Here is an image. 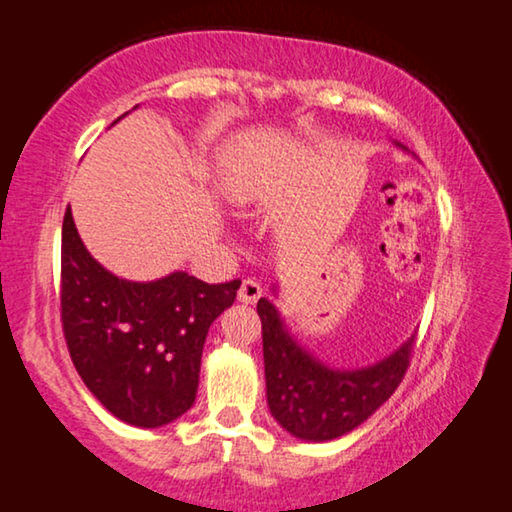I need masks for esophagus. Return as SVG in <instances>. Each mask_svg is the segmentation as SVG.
Returning <instances> with one entry per match:
<instances>
[{
  "mask_svg": "<svg viewBox=\"0 0 512 512\" xmlns=\"http://www.w3.org/2000/svg\"><path fill=\"white\" fill-rule=\"evenodd\" d=\"M259 296H262V285H259L255 278L241 280V287H239V301L241 303H255Z\"/></svg>",
  "mask_w": 512,
  "mask_h": 512,
  "instance_id": "1",
  "label": "esophagus"
}]
</instances>
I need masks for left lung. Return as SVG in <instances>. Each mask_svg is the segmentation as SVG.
Listing matches in <instances>:
<instances>
[{
	"mask_svg": "<svg viewBox=\"0 0 512 512\" xmlns=\"http://www.w3.org/2000/svg\"><path fill=\"white\" fill-rule=\"evenodd\" d=\"M257 315L262 319L266 402L271 416L296 439L331 441L352 432L391 398L409 368L414 335L384 361L338 370L305 352L269 299L257 301Z\"/></svg>",
	"mask_w": 512,
	"mask_h": 512,
	"instance_id": "left-lung-1",
	"label": "left lung"
}]
</instances>
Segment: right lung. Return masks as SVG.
<instances>
[{
    "instance_id": "right-lung-1",
    "label": "right lung",
    "mask_w": 512,
    "mask_h": 512,
    "mask_svg": "<svg viewBox=\"0 0 512 512\" xmlns=\"http://www.w3.org/2000/svg\"><path fill=\"white\" fill-rule=\"evenodd\" d=\"M241 280L209 282L183 271L133 282L103 269L75 230L61 227V324L73 365L96 400L135 427H160L193 407L209 326Z\"/></svg>"
}]
</instances>
